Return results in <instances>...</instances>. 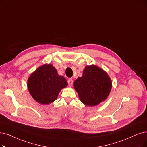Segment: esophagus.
I'll use <instances>...</instances> for the list:
<instances>
[{"label": "esophagus", "mask_w": 147, "mask_h": 147, "mask_svg": "<svg viewBox=\"0 0 147 147\" xmlns=\"http://www.w3.org/2000/svg\"><path fill=\"white\" fill-rule=\"evenodd\" d=\"M67 83H68V85L69 86H72L73 83H74V81H73V80L72 78H69L67 81Z\"/></svg>", "instance_id": "obj_1"}]
</instances>
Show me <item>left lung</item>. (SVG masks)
Segmentation results:
<instances>
[{
    "instance_id": "1",
    "label": "left lung",
    "mask_w": 147,
    "mask_h": 147,
    "mask_svg": "<svg viewBox=\"0 0 147 147\" xmlns=\"http://www.w3.org/2000/svg\"><path fill=\"white\" fill-rule=\"evenodd\" d=\"M74 84L81 101L89 106L105 100L111 89L108 75L95 65L86 66L83 76L76 80Z\"/></svg>"
}]
</instances>
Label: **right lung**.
Wrapping results in <instances>:
<instances>
[{
	"mask_svg": "<svg viewBox=\"0 0 147 147\" xmlns=\"http://www.w3.org/2000/svg\"><path fill=\"white\" fill-rule=\"evenodd\" d=\"M67 86L66 80L58 75L51 64H45L38 68L28 81L29 93L35 100L42 104L56 100L60 90Z\"/></svg>",
	"mask_w": 147,
	"mask_h": 147,
	"instance_id": "1",
	"label": "right lung"
}]
</instances>
